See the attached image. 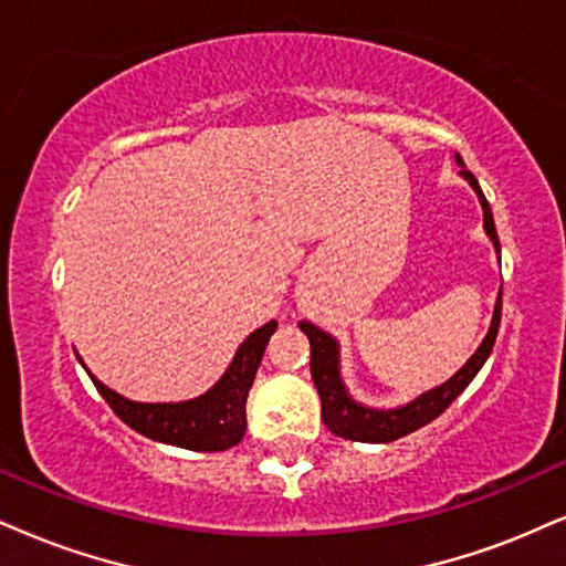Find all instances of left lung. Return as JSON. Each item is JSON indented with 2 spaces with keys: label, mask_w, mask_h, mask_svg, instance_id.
<instances>
[{
  "label": "left lung",
  "mask_w": 566,
  "mask_h": 566,
  "mask_svg": "<svg viewBox=\"0 0 566 566\" xmlns=\"http://www.w3.org/2000/svg\"><path fill=\"white\" fill-rule=\"evenodd\" d=\"M459 159V157H457ZM462 165V159H459ZM462 176L470 180V186L475 188V193L480 197V205H483V220H485V230L491 235L493 247L501 251L499 243V233L496 226H493V214H491V205L483 197V188H480L478 178L472 176L470 170H462ZM499 325H501V294L496 302V310H493V323L491 331L472 359L453 375L451 380H446L443 386L428 390L422 394L420 399H415L407 407L401 409H367L361 407L346 394L344 382H340V373H338V344L336 338L327 336L325 331H319L312 323H298V327L306 333L310 338V369H312V380H315L319 401H323V422L327 424V430L336 432L340 438H348V441H365V443H388L396 441V438L409 436V432L420 430L422 424H428L436 420L438 415H443L449 409V403L457 399L462 390L470 386L472 378L480 373V367L485 365V359L491 357L493 344H496L499 336Z\"/></svg>",
  "instance_id": "8db88e82"
}]
</instances>
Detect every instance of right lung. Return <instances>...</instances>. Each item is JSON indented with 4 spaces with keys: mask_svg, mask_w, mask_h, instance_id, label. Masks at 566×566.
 <instances>
[{
    "mask_svg": "<svg viewBox=\"0 0 566 566\" xmlns=\"http://www.w3.org/2000/svg\"><path fill=\"white\" fill-rule=\"evenodd\" d=\"M277 323L270 319L268 325L256 327L251 336L243 340L228 373L218 380V386L207 390L205 396L180 403H142L130 401L115 394L94 375V386L104 396V401L113 407L120 420L151 441H163L170 446L191 451H226L235 446L247 432V396L251 382H254L256 367H260L264 346Z\"/></svg>",
    "mask_w": 566,
    "mask_h": 566,
    "instance_id": "add662e5",
    "label": "right lung"
}]
</instances>
